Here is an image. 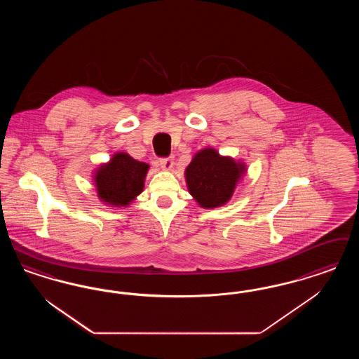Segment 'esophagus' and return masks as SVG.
<instances>
[{"label": "esophagus", "instance_id": "1", "mask_svg": "<svg viewBox=\"0 0 359 359\" xmlns=\"http://www.w3.org/2000/svg\"><path fill=\"white\" fill-rule=\"evenodd\" d=\"M160 167L164 170H172L173 168V158H163L158 160Z\"/></svg>", "mask_w": 359, "mask_h": 359}]
</instances>
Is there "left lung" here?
Listing matches in <instances>:
<instances>
[{"instance_id": "obj_1", "label": "left lung", "mask_w": 359, "mask_h": 359, "mask_svg": "<svg viewBox=\"0 0 359 359\" xmlns=\"http://www.w3.org/2000/svg\"><path fill=\"white\" fill-rule=\"evenodd\" d=\"M245 173V165L214 148L199 151L186 168L187 187L203 208H216L232 198L235 187Z\"/></svg>"}]
</instances>
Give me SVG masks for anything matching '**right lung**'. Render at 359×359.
<instances>
[{
    "label": "right lung",
    "mask_w": 359,
    "mask_h": 359,
    "mask_svg": "<svg viewBox=\"0 0 359 359\" xmlns=\"http://www.w3.org/2000/svg\"><path fill=\"white\" fill-rule=\"evenodd\" d=\"M148 168V164L130 158L128 154L117 152L93 175L97 196L108 205L127 207L143 192Z\"/></svg>",
    "instance_id": "obj_1"
}]
</instances>
